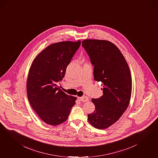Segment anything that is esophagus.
Returning <instances> with one entry per match:
<instances>
[{"instance_id":"esophagus-1","label":"esophagus","mask_w":158,"mask_h":158,"mask_svg":"<svg viewBox=\"0 0 158 158\" xmlns=\"http://www.w3.org/2000/svg\"><path fill=\"white\" fill-rule=\"evenodd\" d=\"M79 99H80L81 102H85L88 101L89 98H88V97H86V96H84V97H80V98H79Z\"/></svg>"}]
</instances>
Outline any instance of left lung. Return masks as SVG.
Wrapping results in <instances>:
<instances>
[{"instance_id":"1","label":"left lung","mask_w":158,"mask_h":158,"mask_svg":"<svg viewBox=\"0 0 158 158\" xmlns=\"http://www.w3.org/2000/svg\"><path fill=\"white\" fill-rule=\"evenodd\" d=\"M82 46L94 67V78L102 82L103 95L92 98L95 111L88 114L94 127L105 129L116 122L127 109L132 80L129 67L117 46L109 41L86 40Z\"/></svg>"}]
</instances>
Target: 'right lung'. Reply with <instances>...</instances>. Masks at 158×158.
Returning <instances> with one entry per match:
<instances>
[{
  "label": "right lung",
  "mask_w": 158,
  "mask_h": 158,
  "mask_svg": "<svg viewBox=\"0 0 158 158\" xmlns=\"http://www.w3.org/2000/svg\"><path fill=\"white\" fill-rule=\"evenodd\" d=\"M81 41L53 44L36 56L28 75L27 92L31 107L46 124L56 126L69 116L76 98L62 91L57 84L64 78L67 66Z\"/></svg>",
  "instance_id": "add662e5"
}]
</instances>
